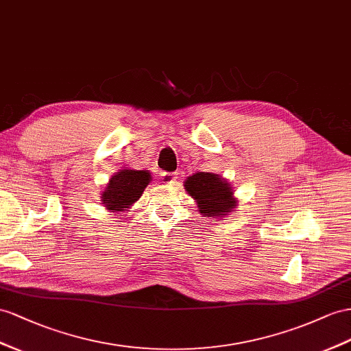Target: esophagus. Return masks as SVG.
I'll return each instance as SVG.
<instances>
[{"instance_id": "1", "label": "esophagus", "mask_w": 351, "mask_h": 351, "mask_svg": "<svg viewBox=\"0 0 351 351\" xmlns=\"http://www.w3.org/2000/svg\"><path fill=\"white\" fill-rule=\"evenodd\" d=\"M161 181H163V184H175L176 173H173V172L161 173Z\"/></svg>"}]
</instances>
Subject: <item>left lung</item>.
I'll return each instance as SVG.
<instances>
[{
	"label": "left lung",
	"instance_id": "obj_1",
	"mask_svg": "<svg viewBox=\"0 0 351 351\" xmlns=\"http://www.w3.org/2000/svg\"><path fill=\"white\" fill-rule=\"evenodd\" d=\"M184 188L203 217L221 219L236 212L239 200L231 182L217 173L197 172L185 179Z\"/></svg>",
	"mask_w": 351,
	"mask_h": 351
}]
</instances>
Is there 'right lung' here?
I'll use <instances>...</instances> for the list:
<instances>
[{
	"label": "right lung",
	"instance_id": "add662e5",
	"mask_svg": "<svg viewBox=\"0 0 351 351\" xmlns=\"http://www.w3.org/2000/svg\"><path fill=\"white\" fill-rule=\"evenodd\" d=\"M149 182L151 175L147 170H119L108 181L105 191L101 195L104 208L115 215L128 212L141 199Z\"/></svg>",
	"mask_w": 351,
	"mask_h": 351
}]
</instances>
